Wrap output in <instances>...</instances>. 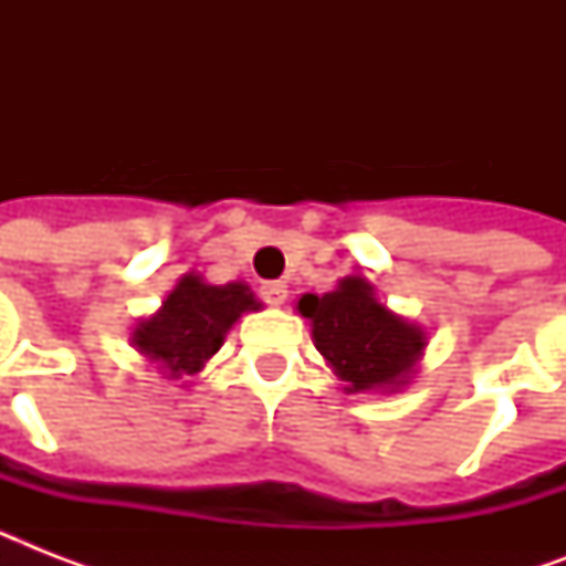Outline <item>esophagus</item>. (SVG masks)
Listing matches in <instances>:
<instances>
[{"label": "esophagus", "mask_w": 566, "mask_h": 566, "mask_svg": "<svg viewBox=\"0 0 566 566\" xmlns=\"http://www.w3.org/2000/svg\"><path fill=\"white\" fill-rule=\"evenodd\" d=\"M261 300H264L266 305H282V302L287 300V287H284L282 282H264L261 284Z\"/></svg>", "instance_id": "esophagus-1"}]
</instances>
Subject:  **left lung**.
I'll return each instance as SVG.
<instances>
[{"mask_svg": "<svg viewBox=\"0 0 566 566\" xmlns=\"http://www.w3.org/2000/svg\"><path fill=\"white\" fill-rule=\"evenodd\" d=\"M300 314L311 319L314 346L349 385V394L402 387L426 346L422 328L390 314L376 300L373 284L358 275L323 296L305 293Z\"/></svg>", "mask_w": 566, "mask_h": 566, "instance_id": "1", "label": "left lung"}]
</instances>
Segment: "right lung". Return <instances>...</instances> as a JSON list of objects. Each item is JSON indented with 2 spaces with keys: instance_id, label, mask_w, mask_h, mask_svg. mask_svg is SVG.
I'll use <instances>...</instances> for the list:
<instances>
[{
  "instance_id": "1",
  "label": "right lung",
  "mask_w": 566,
  "mask_h": 566,
  "mask_svg": "<svg viewBox=\"0 0 566 566\" xmlns=\"http://www.w3.org/2000/svg\"><path fill=\"white\" fill-rule=\"evenodd\" d=\"M258 308L261 302L247 284H205L190 273L164 300V308L135 328L132 344L149 361L161 364L170 378L193 376L220 349L234 319Z\"/></svg>"
}]
</instances>
